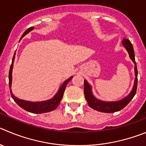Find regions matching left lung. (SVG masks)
Segmentation results:
<instances>
[{
    "mask_svg": "<svg viewBox=\"0 0 146 146\" xmlns=\"http://www.w3.org/2000/svg\"><path fill=\"white\" fill-rule=\"evenodd\" d=\"M122 44L128 52L130 59L135 63V79L134 86H133V90H132V92H130V94L127 97L124 98L122 100L117 101V102H106L99 100V99L94 97V96L92 92V87L86 80H84V95H85V98L86 99L87 102H88V106L90 107H92V109H94V110H96V111L105 113H112L119 111L130 103V102L133 99V98L134 97L136 94L137 86V69L135 60V52L134 50H133V44H131L130 41L127 39H124L122 40Z\"/></svg>",
    "mask_w": 146,
    "mask_h": 146,
    "instance_id": "8db88e82",
    "label": "left lung"
}]
</instances>
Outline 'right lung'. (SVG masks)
I'll return each instance as SVG.
<instances>
[{
	"mask_svg": "<svg viewBox=\"0 0 146 146\" xmlns=\"http://www.w3.org/2000/svg\"><path fill=\"white\" fill-rule=\"evenodd\" d=\"M34 27H32L29 28L27 30H26L25 32L23 34L21 38H22L23 36H25V35H27V33H29L30 31H32ZM14 58H15V54L13 57L12 63L11 65L10 70H9V88H10L11 95V97L13 98L14 102H16V104L19 106L20 107L24 109V110H26V111H29V112L35 113V114H42V113L49 112V111H53L54 110H55V109L58 107L60 102L61 99H62V96H63V94H64V92H65V87H66L67 84H68V82L72 79V78L73 77H70V78L66 80V81L62 84V85L61 86L59 91H58V93L55 94V96H54L52 99H50V100L44 101V102H27V101L21 100V99L16 98V96L12 94L11 89V81H12V70H13V61H14Z\"/></svg>",
	"mask_w": 146,
	"mask_h": 146,
	"instance_id": "1",
	"label": "right lung"
}]
</instances>
